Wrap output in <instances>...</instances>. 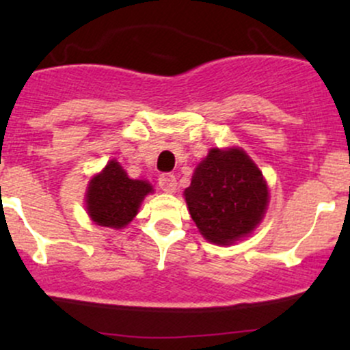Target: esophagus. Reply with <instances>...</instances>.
Here are the masks:
<instances>
[{
    "instance_id": "obj_1",
    "label": "esophagus",
    "mask_w": 350,
    "mask_h": 350,
    "mask_svg": "<svg viewBox=\"0 0 350 350\" xmlns=\"http://www.w3.org/2000/svg\"><path fill=\"white\" fill-rule=\"evenodd\" d=\"M158 180H159V187H161L164 192H174L176 186H178L176 176L171 174V172H164V174L159 176Z\"/></svg>"
}]
</instances>
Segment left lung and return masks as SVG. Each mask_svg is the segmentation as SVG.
I'll return each mask as SVG.
<instances>
[{"label": "left lung", "instance_id": "obj_1", "mask_svg": "<svg viewBox=\"0 0 350 350\" xmlns=\"http://www.w3.org/2000/svg\"><path fill=\"white\" fill-rule=\"evenodd\" d=\"M189 214L199 232L217 245L250 235L268 206L262 171L240 148H212L184 191Z\"/></svg>", "mask_w": 350, "mask_h": 350}]
</instances>
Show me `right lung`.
Returning <instances> with one entry per match:
<instances>
[{
	"label": "right lung",
	"instance_id": "add662e5",
	"mask_svg": "<svg viewBox=\"0 0 350 350\" xmlns=\"http://www.w3.org/2000/svg\"><path fill=\"white\" fill-rule=\"evenodd\" d=\"M152 186L148 180L130 179L116 159L90 179L85 194L87 214L97 226L123 228L138 214Z\"/></svg>",
	"mask_w": 350,
	"mask_h": 350
}]
</instances>
